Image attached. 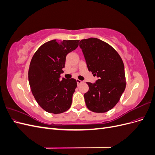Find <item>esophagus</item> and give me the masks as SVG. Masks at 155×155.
<instances>
[{
	"mask_svg": "<svg viewBox=\"0 0 155 155\" xmlns=\"http://www.w3.org/2000/svg\"><path fill=\"white\" fill-rule=\"evenodd\" d=\"M76 81H77V83H78V85H79V84H80V83H83V81H81V80H79V79H76Z\"/></svg>",
	"mask_w": 155,
	"mask_h": 155,
	"instance_id": "34e87169",
	"label": "esophagus"
}]
</instances>
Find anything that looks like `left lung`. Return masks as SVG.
Segmentation results:
<instances>
[{"instance_id":"obj_1","label":"left lung","mask_w":155,"mask_h":155,"mask_svg":"<svg viewBox=\"0 0 155 155\" xmlns=\"http://www.w3.org/2000/svg\"><path fill=\"white\" fill-rule=\"evenodd\" d=\"M79 46L88 70L97 78L95 83H87L89 89L84 94L86 105L94 112L109 111L119 101L125 88L123 61L111 46L99 39H82Z\"/></svg>"}]
</instances>
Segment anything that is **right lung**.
Returning a JSON list of instances; mask_svg holds the SVG:
<instances>
[{
  "mask_svg": "<svg viewBox=\"0 0 155 155\" xmlns=\"http://www.w3.org/2000/svg\"><path fill=\"white\" fill-rule=\"evenodd\" d=\"M79 40H51L41 46L31 60L28 70L30 87L40 107L49 113L68 110L77 87L75 79H61L66 57L76 50Z\"/></svg>",
  "mask_w": 155,
  "mask_h": 155,
  "instance_id": "obj_1",
  "label": "right lung"
}]
</instances>
